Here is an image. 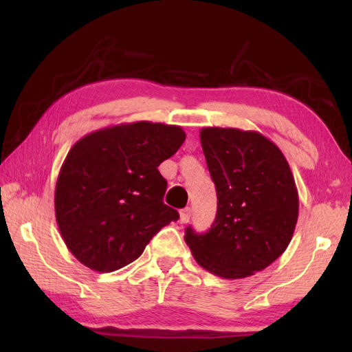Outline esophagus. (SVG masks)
Segmentation results:
<instances>
[{"instance_id": "1", "label": "esophagus", "mask_w": 352, "mask_h": 352, "mask_svg": "<svg viewBox=\"0 0 352 352\" xmlns=\"http://www.w3.org/2000/svg\"><path fill=\"white\" fill-rule=\"evenodd\" d=\"M190 219V208H184L180 211V223H188Z\"/></svg>"}]
</instances>
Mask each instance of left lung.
Returning <instances> with one entry per match:
<instances>
[{"mask_svg":"<svg viewBox=\"0 0 352 352\" xmlns=\"http://www.w3.org/2000/svg\"><path fill=\"white\" fill-rule=\"evenodd\" d=\"M217 192L206 233L188 226L184 241L212 275L239 279L264 270L289 247L298 220V190L279 147L254 130H200Z\"/></svg>","mask_w":352,"mask_h":352,"instance_id":"8db88e82","label":"left lung"}]
</instances>
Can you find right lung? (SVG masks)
Returning a JSON list of instances; mask_svg holds the SVG:
<instances>
[{
	"label": "right lung",
	"instance_id": "1",
	"mask_svg": "<svg viewBox=\"0 0 352 352\" xmlns=\"http://www.w3.org/2000/svg\"><path fill=\"white\" fill-rule=\"evenodd\" d=\"M184 138L178 126L138 121L96 130L71 147L54 205L58 230L77 261L100 273L122 269L178 219L163 204L168 183L158 166Z\"/></svg>",
	"mask_w": 352,
	"mask_h": 352
}]
</instances>
